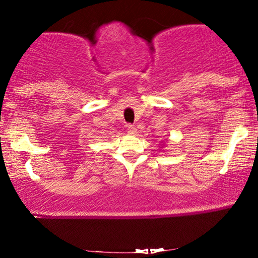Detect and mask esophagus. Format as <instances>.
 <instances>
[{
  "mask_svg": "<svg viewBox=\"0 0 258 258\" xmlns=\"http://www.w3.org/2000/svg\"><path fill=\"white\" fill-rule=\"evenodd\" d=\"M127 130H128L130 133H136V131H137L135 125H131V123H128V125H127Z\"/></svg>",
  "mask_w": 258,
  "mask_h": 258,
  "instance_id": "34e87169",
  "label": "esophagus"
}]
</instances>
